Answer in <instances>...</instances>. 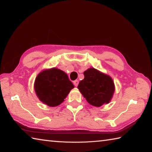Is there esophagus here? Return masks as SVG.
<instances>
[{"label":"esophagus","instance_id":"1","mask_svg":"<svg viewBox=\"0 0 152 152\" xmlns=\"http://www.w3.org/2000/svg\"><path fill=\"white\" fill-rule=\"evenodd\" d=\"M78 84H79V81L78 80H76L74 81V84L75 86H78Z\"/></svg>","mask_w":152,"mask_h":152}]
</instances>
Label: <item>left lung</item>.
<instances>
[{
    "mask_svg": "<svg viewBox=\"0 0 152 152\" xmlns=\"http://www.w3.org/2000/svg\"><path fill=\"white\" fill-rule=\"evenodd\" d=\"M84 75V78L79 82L78 88L88 102L96 107L108 104L115 90L111 77L94 68L86 70Z\"/></svg>",
    "mask_w": 152,
    "mask_h": 152,
    "instance_id": "8db88e82",
    "label": "left lung"
}]
</instances>
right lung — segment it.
<instances>
[{"instance_id": "obj_1", "label": "right lung", "mask_w": 152, "mask_h": 152, "mask_svg": "<svg viewBox=\"0 0 152 152\" xmlns=\"http://www.w3.org/2000/svg\"><path fill=\"white\" fill-rule=\"evenodd\" d=\"M74 87L67 74L56 68L41 72L34 82V90L39 100L50 107L62 103Z\"/></svg>"}]
</instances>
